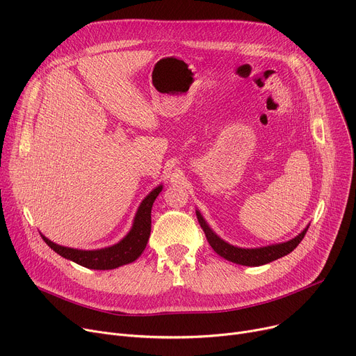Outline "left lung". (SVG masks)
Segmentation results:
<instances>
[{"label": "left lung", "instance_id": "left-lung-1", "mask_svg": "<svg viewBox=\"0 0 356 356\" xmlns=\"http://www.w3.org/2000/svg\"><path fill=\"white\" fill-rule=\"evenodd\" d=\"M196 216L204 235H207L209 245L213 248L216 254H219L222 258L231 261V263H235L239 266H248V267L264 266L271 263L274 259H278L290 254L298 244H300L309 229V225H307L297 236H294L290 241L282 242V244H273V245L259 247V248H241V247L231 245L229 242L219 238L208 225V222L203 219L199 211H196Z\"/></svg>", "mask_w": 356, "mask_h": 356}]
</instances>
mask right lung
Returning a JSON list of instances; mask_svg holds the SVG:
<instances>
[{"mask_svg":"<svg viewBox=\"0 0 356 356\" xmlns=\"http://www.w3.org/2000/svg\"><path fill=\"white\" fill-rule=\"evenodd\" d=\"M163 191V184L157 186L156 189L149 192L144 200L140 203L137 209L133 227L129 232L117 244L101 248V250H76L63 245H58L51 242L49 238L42 235L46 244L59 255L66 259L73 261L82 267L90 270H114L121 266L129 264L136 261L147 247V242L152 232V208L156 197Z\"/></svg>","mask_w":356,"mask_h":356,"instance_id":"1","label":"right lung"}]
</instances>
